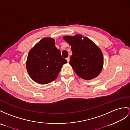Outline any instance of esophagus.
<instances>
[{
    "mask_svg": "<svg viewBox=\"0 0 130 130\" xmlns=\"http://www.w3.org/2000/svg\"><path fill=\"white\" fill-rule=\"evenodd\" d=\"M66 59H67V61L68 62H69V59H70V58H69V57H67V58H66Z\"/></svg>",
    "mask_w": 130,
    "mask_h": 130,
    "instance_id": "34e87169",
    "label": "esophagus"
}]
</instances>
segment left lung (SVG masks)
Returning <instances> with one entry per match:
<instances>
[{
	"mask_svg": "<svg viewBox=\"0 0 130 130\" xmlns=\"http://www.w3.org/2000/svg\"><path fill=\"white\" fill-rule=\"evenodd\" d=\"M81 35L66 36L63 39L71 46L72 55L69 64L79 77L85 80L96 77L102 70L103 55L92 41Z\"/></svg>",
	"mask_w": 130,
	"mask_h": 130,
	"instance_id": "left-lung-1",
	"label": "left lung"
}]
</instances>
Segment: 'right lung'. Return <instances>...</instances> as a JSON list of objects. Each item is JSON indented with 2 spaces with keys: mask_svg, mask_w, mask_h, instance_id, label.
<instances>
[{
  "mask_svg": "<svg viewBox=\"0 0 130 130\" xmlns=\"http://www.w3.org/2000/svg\"><path fill=\"white\" fill-rule=\"evenodd\" d=\"M66 63L61 51L55 46V40L45 37L28 52L26 67L34 81L46 84L57 78L63 65Z\"/></svg>",
  "mask_w": 130,
  "mask_h": 130,
  "instance_id": "right-lung-1",
  "label": "right lung"
}]
</instances>
